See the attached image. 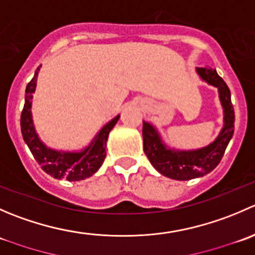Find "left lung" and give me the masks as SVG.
<instances>
[{
    "instance_id": "left-lung-1",
    "label": "left lung",
    "mask_w": 255,
    "mask_h": 255,
    "mask_svg": "<svg viewBox=\"0 0 255 255\" xmlns=\"http://www.w3.org/2000/svg\"><path fill=\"white\" fill-rule=\"evenodd\" d=\"M196 73L202 81L217 87L223 109V127L213 142L202 148L189 150L171 148L161 139L160 133L151 123L143 121L144 153L149 161L164 176L180 181L211 173L220 164L235 132V110L227 84L218 75L216 69L196 68Z\"/></svg>"
}]
</instances>
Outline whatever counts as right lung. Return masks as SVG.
Returning a JSON list of instances; mask_svg holds the SVG:
<instances>
[{"instance_id":"1","label":"right lung","mask_w":255,"mask_h":255,"mask_svg":"<svg viewBox=\"0 0 255 255\" xmlns=\"http://www.w3.org/2000/svg\"><path fill=\"white\" fill-rule=\"evenodd\" d=\"M40 66L37 68L34 76L25 87L24 107L20 116V130L23 139L45 173L59 180L66 179L69 181H80L94 175L101 168L106 156L105 148L109 134L120 120V115L106 123L96 133L89 145L81 150H58L48 146L38 135L32 116V99L37 87V78Z\"/></svg>"}]
</instances>
